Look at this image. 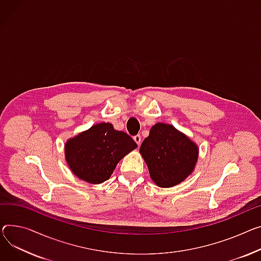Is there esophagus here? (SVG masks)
<instances>
[{"instance_id": "obj_1", "label": "esophagus", "mask_w": 261, "mask_h": 261, "mask_svg": "<svg viewBox=\"0 0 261 261\" xmlns=\"http://www.w3.org/2000/svg\"><path fill=\"white\" fill-rule=\"evenodd\" d=\"M133 140H134V142L137 144V146H138V147L141 146V143H142V137H141V135H140V134H137V135L133 136Z\"/></svg>"}]
</instances>
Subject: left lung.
Returning a JSON list of instances; mask_svg holds the SVG:
<instances>
[{"mask_svg": "<svg viewBox=\"0 0 261 261\" xmlns=\"http://www.w3.org/2000/svg\"><path fill=\"white\" fill-rule=\"evenodd\" d=\"M141 154L152 180L159 187L170 188L192 173L198 159L197 146L171 125L158 123L143 142Z\"/></svg>", "mask_w": 261, "mask_h": 261, "instance_id": "left-lung-1", "label": "left lung"}]
</instances>
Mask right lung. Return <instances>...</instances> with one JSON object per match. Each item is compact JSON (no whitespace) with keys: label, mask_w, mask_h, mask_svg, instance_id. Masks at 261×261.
Listing matches in <instances>:
<instances>
[{"label":"right lung","mask_w":261,"mask_h":261,"mask_svg":"<svg viewBox=\"0 0 261 261\" xmlns=\"http://www.w3.org/2000/svg\"><path fill=\"white\" fill-rule=\"evenodd\" d=\"M137 147L123 131L114 130L109 123L92 126L65 145L68 166L79 178L100 184L107 180L117 163Z\"/></svg>","instance_id":"right-lung-1"}]
</instances>
